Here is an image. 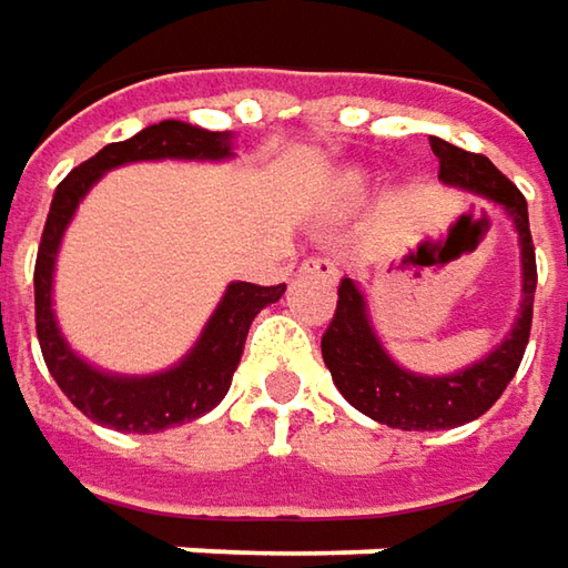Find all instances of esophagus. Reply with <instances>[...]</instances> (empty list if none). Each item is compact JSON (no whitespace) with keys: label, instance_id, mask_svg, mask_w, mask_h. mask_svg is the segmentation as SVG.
Here are the masks:
<instances>
[{"label":"esophagus","instance_id":"1","mask_svg":"<svg viewBox=\"0 0 568 568\" xmlns=\"http://www.w3.org/2000/svg\"><path fill=\"white\" fill-rule=\"evenodd\" d=\"M303 277H323V281H338V265L328 258V255H310L303 265H300Z\"/></svg>","mask_w":568,"mask_h":568}]
</instances>
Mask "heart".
<instances>
[{"mask_svg": "<svg viewBox=\"0 0 568 568\" xmlns=\"http://www.w3.org/2000/svg\"><path fill=\"white\" fill-rule=\"evenodd\" d=\"M364 179H361V175H352V179H345V182H342V191H345V194H348V197H357V194H364Z\"/></svg>", "mask_w": 568, "mask_h": 568, "instance_id": "obj_1", "label": "heart"}]
</instances>
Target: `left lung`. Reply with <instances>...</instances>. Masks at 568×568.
Here are the masks:
<instances>
[{"label":"left lung","instance_id":"left-lung-1","mask_svg":"<svg viewBox=\"0 0 568 568\" xmlns=\"http://www.w3.org/2000/svg\"><path fill=\"white\" fill-rule=\"evenodd\" d=\"M432 150L438 156V179L444 185L464 187L496 201L511 216L518 242H521V313L511 326L508 338L496 345L489 355L447 377H422L403 371L386 355L377 332L367 320V300L357 291L352 277H342L335 316L323 335V361L338 386V393L357 412L371 415L374 422L403 428V432H438L457 428L493 409L505 386L511 383L534 320V291H537V258L527 223V201L496 165L479 153H467L440 136H432Z\"/></svg>","mask_w":568,"mask_h":568}]
</instances>
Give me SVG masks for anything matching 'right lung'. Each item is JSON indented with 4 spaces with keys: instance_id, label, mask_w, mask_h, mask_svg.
I'll use <instances>...</instances> for the list:
<instances>
[{
    "instance_id": "obj_1",
    "label": "right lung",
    "mask_w": 568,
    "mask_h": 568,
    "mask_svg": "<svg viewBox=\"0 0 568 568\" xmlns=\"http://www.w3.org/2000/svg\"><path fill=\"white\" fill-rule=\"evenodd\" d=\"M230 133L194 128L185 121H159L153 128H143L124 143H108L92 159H85L79 169L57 185L50 201V213L43 223L38 265H34V323L41 342L43 361L50 377L67 393L75 409L89 415L92 422L108 425L114 432L133 435H156L162 428L194 422L204 412H211L230 389L233 371L240 367L245 335L252 320L284 294V284L258 287L236 281L226 287L220 306L213 310L211 323L204 326L197 345L185 355L182 364L150 374V377H118L95 371L79 355H72L67 338L53 320V262L60 240L70 226L79 201L89 194V187L99 182L108 169L143 162V159H230Z\"/></svg>"
}]
</instances>
